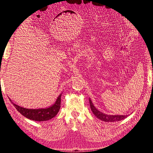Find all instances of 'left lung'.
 Instances as JSON below:
<instances>
[{"mask_svg": "<svg viewBox=\"0 0 153 153\" xmlns=\"http://www.w3.org/2000/svg\"><path fill=\"white\" fill-rule=\"evenodd\" d=\"M89 103L91 109L92 110V113H93L95 116L98 117L99 119L101 120V121H105V122H115V121H121V120L126 118L128 117L127 115H107L103 114V112H101L97 109L95 106H94L93 103H92V101L91 100V98H89Z\"/></svg>", "mask_w": 153, "mask_h": 153, "instance_id": "left-lung-1", "label": "left lung"}]
</instances>
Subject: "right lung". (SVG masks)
I'll list each match as a JSON object with an SVG mask.
<instances>
[{
	"label": "right lung",
	"mask_w": 153,
	"mask_h": 153,
	"mask_svg": "<svg viewBox=\"0 0 153 153\" xmlns=\"http://www.w3.org/2000/svg\"><path fill=\"white\" fill-rule=\"evenodd\" d=\"M62 94H60L55 101V103L48 108H39V109H29L21 107L13 103L11 99L10 101L15 106L16 109L24 117L35 121H48L54 117L59 112L61 108V100Z\"/></svg>",
	"instance_id": "1"
}]
</instances>
